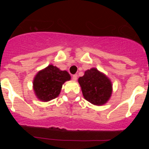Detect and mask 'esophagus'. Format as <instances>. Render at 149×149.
<instances>
[{
  "instance_id": "1",
  "label": "esophagus",
  "mask_w": 149,
  "mask_h": 149,
  "mask_svg": "<svg viewBox=\"0 0 149 149\" xmlns=\"http://www.w3.org/2000/svg\"><path fill=\"white\" fill-rule=\"evenodd\" d=\"M77 78H78L77 74H74V75H73V76H72V79H73V80H74V81L77 80Z\"/></svg>"
}]
</instances>
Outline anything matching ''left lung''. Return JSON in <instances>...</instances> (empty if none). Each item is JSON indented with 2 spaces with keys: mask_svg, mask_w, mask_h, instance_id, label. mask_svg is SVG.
I'll use <instances>...</instances> for the list:
<instances>
[{
  "mask_svg": "<svg viewBox=\"0 0 149 149\" xmlns=\"http://www.w3.org/2000/svg\"><path fill=\"white\" fill-rule=\"evenodd\" d=\"M84 98L95 105L104 104L112 94L110 80L96 68L87 70L79 79Z\"/></svg>",
  "mask_w": 149,
  "mask_h": 149,
  "instance_id": "obj_1",
  "label": "left lung"
}]
</instances>
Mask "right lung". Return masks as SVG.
I'll return each mask as SVG.
<instances>
[{
	"instance_id": "obj_1",
	"label": "right lung",
	"mask_w": 149,
	"mask_h": 149,
	"mask_svg": "<svg viewBox=\"0 0 149 149\" xmlns=\"http://www.w3.org/2000/svg\"><path fill=\"white\" fill-rule=\"evenodd\" d=\"M70 76L65 70H61L52 65L41 70L34 78V90L39 100L48 102L56 98L61 92L62 86Z\"/></svg>"
}]
</instances>
